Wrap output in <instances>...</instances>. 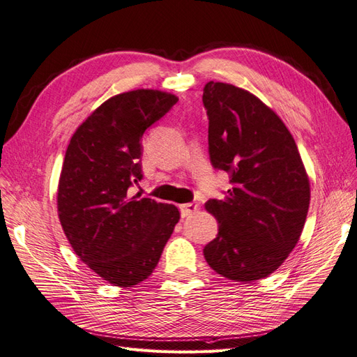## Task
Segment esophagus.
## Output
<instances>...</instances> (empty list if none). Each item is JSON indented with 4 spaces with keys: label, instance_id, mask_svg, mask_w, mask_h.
<instances>
[{
    "label": "esophagus",
    "instance_id": "1",
    "mask_svg": "<svg viewBox=\"0 0 357 357\" xmlns=\"http://www.w3.org/2000/svg\"><path fill=\"white\" fill-rule=\"evenodd\" d=\"M198 211V205L197 204H183L180 207L181 218H189V215L195 214Z\"/></svg>",
    "mask_w": 357,
    "mask_h": 357
}]
</instances>
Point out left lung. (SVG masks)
<instances>
[{
  "label": "left lung",
  "instance_id": "left-lung-1",
  "mask_svg": "<svg viewBox=\"0 0 357 357\" xmlns=\"http://www.w3.org/2000/svg\"><path fill=\"white\" fill-rule=\"evenodd\" d=\"M202 102L208 116V153L232 188L205 208L219 223L204 247L207 264L234 282H255L274 273L304 229L310 181L289 129L253 93L208 82Z\"/></svg>",
  "mask_w": 357,
  "mask_h": 357
}]
</instances>
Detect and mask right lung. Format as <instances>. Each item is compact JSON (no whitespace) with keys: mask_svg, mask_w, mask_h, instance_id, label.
Segmentation results:
<instances>
[{"mask_svg":"<svg viewBox=\"0 0 357 357\" xmlns=\"http://www.w3.org/2000/svg\"><path fill=\"white\" fill-rule=\"evenodd\" d=\"M177 101L153 89L112 96L77 128L63 159L62 229L80 261L119 287L153 273L180 219L176 205L129 192L143 178V134Z\"/></svg>","mask_w":357,"mask_h":357,"instance_id":"right-lung-1","label":"right lung"}]
</instances>
